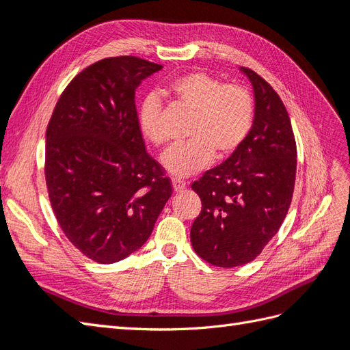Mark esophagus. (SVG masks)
<instances>
[{"label": "esophagus", "mask_w": 350, "mask_h": 350, "mask_svg": "<svg viewBox=\"0 0 350 350\" xmlns=\"http://www.w3.org/2000/svg\"><path fill=\"white\" fill-rule=\"evenodd\" d=\"M172 182H173V189L176 191V192H178V191H183L185 188H186V180H183L182 177H173L172 178Z\"/></svg>", "instance_id": "esophagus-1"}]
</instances>
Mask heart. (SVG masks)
<instances>
[{"mask_svg":"<svg viewBox=\"0 0 350 350\" xmlns=\"http://www.w3.org/2000/svg\"><path fill=\"white\" fill-rule=\"evenodd\" d=\"M177 104L192 111L186 135L189 140L167 149L161 161L170 173L189 176L217 157H228L246 140L255 119V101L249 89L239 83H222L202 71L186 72L168 86ZM162 103L157 95L146 96L138 122L149 140L162 146L167 133L162 126Z\"/></svg>","mask_w":350,"mask_h":350,"instance_id":"b5f03b06","label":"heart"}]
</instances>
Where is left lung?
Segmentation results:
<instances>
[{
  "mask_svg": "<svg viewBox=\"0 0 350 350\" xmlns=\"http://www.w3.org/2000/svg\"><path fill=\"white\" fill-rule=\"evenodd\" d=\"M255 119L232 155L192 183L201 213L191 243L208 264L232 268L261 254L285 221L295 186L297 144L285 104L254 70Z\"/></svg>",
  "mask_w": 350,
  "mask_h": 350,
  "instance_id": "obj_1",
  "label": "left lung"
}]
</instances>
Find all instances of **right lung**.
Wrapping results in <instances>:
<instances>
[{
  "label": "right lung",
  "mask_w": 350,
  "mask_h": 350,
  "mask_svg": "<svg viewBox=\"0 0 350 350\" xmlns=\"http://www.w3.org/2000/svg\"><path fill=\"white\" fill-rule=\"evenodd\" d=\"M162 68L105 58L64 89L46 129L44 177L61 230L85 256L113 264L140 249L173 193L144 148L135 89Z\"/></svg>",
  "instance_id": "1"
}]
</instances>
